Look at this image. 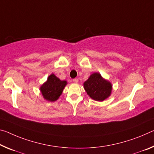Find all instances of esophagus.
<instances>
[{
    "label": "esophagus",
    "instance_id": "obj_1",
    "mask_svg": "<svg viewBox=\"0 0 154 154\" xmlns=\"http://www.w3.org/2000/svg\"><path fill=\"white\" fill-rule=\"evenodd\" d=\"M72 82L74 83H76V84H77V83H78V79H76V78H75V79H72Z\"/></svg>",
    "mask_w": 154,
    "mask_h": 154
}]
</instances>
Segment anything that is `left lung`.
<instances>
[{"instance_id":"left-lung-1","label":"left lung","mask_w":154,"mask_h":154,"mask_svg":"<svg viewBox=\"0 0 154 154\" xmlns=\"http://www.w3.org/2000/svg\"><path fill=\"white\" fill-rule=\"evenodd\" d=\"M84 85L87 94L95 101H103L111 94V83L103 79L98 72L90 75Z\"/></svg>"}]
</instances>
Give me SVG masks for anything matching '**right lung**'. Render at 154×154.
Wrapping results in <instances>:
<instances>
[{"instance_id":"add662e5","label":"right lung","mask_w":154,"mask_h":154,"mask_svg":"<svg viewBox=\"0 0 154 154\" xmlns=\"http://www.w3.org/2000/svg\"><path fill=\"white\" fill-rule=\"evenodd\" d=\"M66 84V82L61 81L54 74L51 75L48 77L47 82L40 88L44 98L49 101H56L62 94Z\"/></svg>"}]
</instances>
